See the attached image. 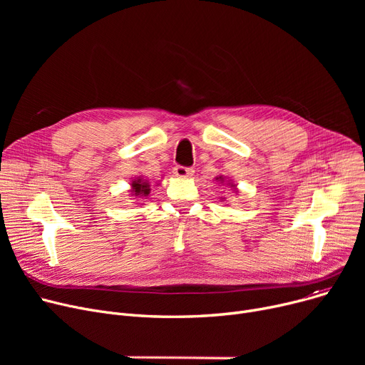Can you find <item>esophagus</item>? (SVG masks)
<instances>
[{"label":"esophagus","instance_id":"1","mask_svg":"<svg viewBox=\"0 0 365 365\" xmlns=\"http://www.w3.org/2000/svg\"><path fill=\"white\" fill-rule=\"evenodd\" d=\"M173 173H175L176 178H182V179H186V178H190L194 175V170L189 168V167H182V165H176L175 168H173Z\"/></svg>","mask_w":365,"mask_h":365}]
</instances>
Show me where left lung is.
Here are the masks:
<instances>
[{
  "mask_svg": "<svg viewBox=\"0 0 365 365\" xmlns=\"http://www.w3.org/2000/svg\"><path fill=\"white\" fill-rule=\"evenodd\" d=\"M216 180H217V182H220V183H226L227 186H231V187L234 189V192H235V194H238L237 185H235L232 180H227V182H226V178H225V176H217V178H216ZM222 200H223V198H222Z\"/></svg>",
  "mask_w": 365,
  "mask_h": 365,
  "instance_id": "1",
  "label": "left lung"
}]
</instances>
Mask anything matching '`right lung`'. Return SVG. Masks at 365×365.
Masks as SVG:
<instances>
[{
    "instance_id": "1",
    "label": "right lung",
    "mask_w": 365,
    "mask_h": 365,
    "mask_svg": "<svg viewBox=\"0 0 365 365\" xmlns=\"http://www.w3.org/2000/svg\"><path fill=\"white\" fill-rule=\"evenodd\" d=\"M131 189L128 190L131 197H148L150 192V185L148 180H145L143 178H136L134 180H131Z\"/></svg>"
}]
</instances>
